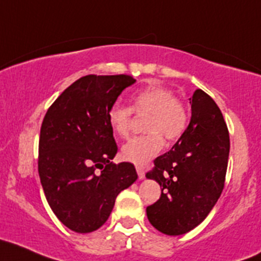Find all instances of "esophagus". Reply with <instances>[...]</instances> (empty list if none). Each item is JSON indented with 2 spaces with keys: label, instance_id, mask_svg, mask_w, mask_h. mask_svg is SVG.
Masks as SVG:
<instances>
[{
  "label": "esophagus",
  "instance_id": "1",
  "mask_svg": "<svg viewBox=\"0 0 261 261\" xmlns=\"http://www.w3.org/2000/svg\"><path fill=\"white\" fill-rule=\"evenodd\" d=\"M136 171H137V174H139V178H140V179H144V178H145V171H144V168L140 167V166H136Z\"/></svg>",
  "mask_w": 261,
  "mask_h": 261
}]
</instances>
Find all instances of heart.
I'll return each mask as SVG.
<instances>
[{"mask_svg": "<svg viewBox=\"0 0 261 261\" xmlns=\"http://www.w3.org/2000/svg\"><path fill=\"white\" fill-rule=\"evenodd\" d=\"M133 107L115 102L109 109V124L119 137H127L133 125V110L137 114H150L145 124L148 134L135 136L122 146L125 161L145 165L163 147V137L168 141L179 139L188 126V111L171 89L152 85L133 95Z\"/></svg>", "mask_w": 261, "mask_h": 261, "instance_id": "obj_1", "label": "heart"}]
</instances>
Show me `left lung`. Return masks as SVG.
<instances>
[{
  "instance_id": "obj_1",
  "label": "left lung",
  "mask_w": 261,
  "mask_h": 261,
  "mask_svg": "<svg viewBox=\"0 0 261 261\" xmlns=\"http://www.w3.org/2000/svg\"><path fill=\"white\" fill-rule=\"evenodd\" d=\"M190 104L185 134L146 173L162 187L160 199L146 208L147 218L167 236L187 233L205 219L222 194L227 173L230 142L222 111L200 89Z\"/></svg>"
}]
</instances>
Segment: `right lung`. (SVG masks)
Listing matches in <instances>:
<instances>
[{
  "label": "right lung",
  "mask_w": 261,
  "mask_h": 261,
  "mask_svg": "<svg viewBox=\"0 0 261 261\" xmlns=\"http://www.w3.org/2000/svg\"><path fill=\"white\" fill-rule=\"evenodd\" d=\"M136 80L85 75L50 105L39 136L38 173L48 204L63 224L90 233L107 222L117 194L137 179L130 162H111L117 145L108 111Z\"/></svg>",
  "instance_id": "add662e5"
}]
</instances>
